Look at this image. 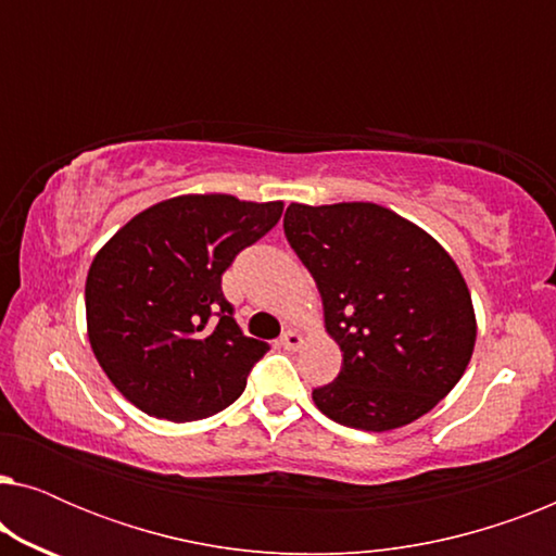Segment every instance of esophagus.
<instances>
[{
  "label": "esophagus",
  "instance_id": "34e87169",
  "mask_svg": "<svg viewBox=\"0 0 556 556\" xmlns=\"http://www.w3.org/2000/svg\"><path fill=\"white\" fill-rule=\"evenodd\" d=\"M301 344H303L301 333L293 331V329H288L283 337H280V346L288 349V352H295V349H301Z\"/></svg>",
  "mask_w": 556,
  "mask_h": 556
}]
</instances>
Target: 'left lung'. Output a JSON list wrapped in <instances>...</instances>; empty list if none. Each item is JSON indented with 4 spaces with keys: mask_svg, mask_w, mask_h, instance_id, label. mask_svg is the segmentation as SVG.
<instances>
[{
    "mask_svg": "<svg viewBox=\"0 0 556 556\" xmlns=\"http://www.w3.org/2000/svg\"><path fill=\"white\" fill-rule=\"evenodd\" d=\"M286 238L314 276L344 362L314 402L333 422L384 432L430 413L458 384L476 316L453 257L371 202L291 204Z\"/></svg>",
    "mask_w": 556,
    "mask_h": 556,
    "instance_id": "8db88e82",
    "label": "left lung"
}]
</instances>
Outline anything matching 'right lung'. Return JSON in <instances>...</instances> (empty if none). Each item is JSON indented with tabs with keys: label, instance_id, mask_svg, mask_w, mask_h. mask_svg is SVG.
<instances>
[{
	"label": "right lung",
	"instance_id": "1",
	"mask_svg": "<svg viewBox=\"0 0 556 556\" xmlns=\"http://www.w3.org/2000/svg\"><path fill=\"white\" fill-rule=\"evenodd\" d=\"M280 215L283 202L185 194L143 210L105 242L86 280L88 339L128 402L189 422L240 397L270 346L240 331L223 273Z\"/></svg>",
	"mask_w": 556,
	"mask_h": 556
}]
</instances>
